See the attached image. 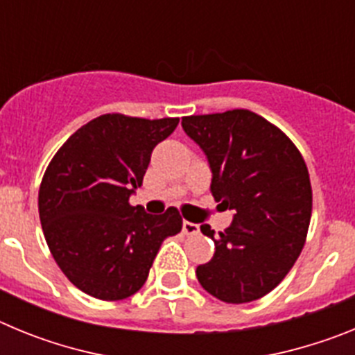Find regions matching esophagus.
Segmentation results:
<instances>
[{"mask_svg":"<svg viewBox=\"0 0 355 355\" xmlns=\"http://www.w3.org/2000/svg\"><path fill=\"white\" fill-rule=\"evenodd\" d=\"M183 233L184 234H196L199 233V224H193V222H183Z\"/></svg>","mask_w":355,"mask_h":355,"instance_id":"34e87169","label":"esophagus"}]
</instances>
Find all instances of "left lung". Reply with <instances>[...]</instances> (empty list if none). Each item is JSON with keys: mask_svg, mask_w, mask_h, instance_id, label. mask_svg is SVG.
I'll use <instances>...</instances> for the list:
<instances>
[{"mask_svg": "<svg viewBox=\"0 0 355 355\" xmlns=\"http://www.w3.org/2000/svg\"><path fill=\"white\" fill-rule=\"evenodd\" d=\"M181 126L205 150L215 200L233 211V224L218 234L200 225L215 241L211 261L196 270L200 286L227 304L261 299L306 243L313 208L306 162L283 131L250 110L190 115Z\"/></svg>", "mask_w": 355, "mask_h": 355, "instance_id": "left-lung-1", "label": "left lung"}]
</instances>
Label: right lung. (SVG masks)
Wrapping results in <instances>:
<instances>
[{"instance_id": "add662e5", "label": "right lung", "mask_w": 355, "mask_h": 355, "mask_svg": "<svg viewBox=\"0 0 355 355\" xmlns=\"http://www.w3.org/2000/svg\"><path fill=\"white\" fill-rule=\"evenodd\" d=\"M180 119L106 114L56 150L39 190V216L56 265L83 293L122 300L140 290L162 241L183 227L175 208L131 206L150 153Z\"/></svg>"}]
</instances>
